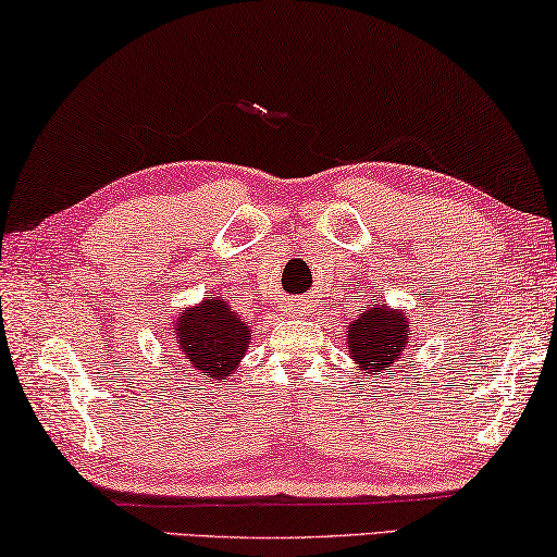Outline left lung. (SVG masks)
Returning <instances> with one entry per match:
<instances>
[{
	"label": "left lung",
	"mask_w": 557,
	"mask_h": 557,
	"mask_svg": "<svg viewBox=\"0 0 557 557\" xmlns=\"http://www.w3.org/2000/svg\"><path fill=\"white\" fill-rule=\"evenodd\" d=\"M413 327L416 320L401 308H392L384 300L379 304L374 298L372 306L347 323L349 359L364 376L386 372L401 362L413 337Z\"/></svg>",
	"instance_id": "obj_1"
}]
</instances>
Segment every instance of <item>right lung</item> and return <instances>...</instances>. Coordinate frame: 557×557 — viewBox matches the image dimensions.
I'll return each instance as SVG.
<instances>
[{"label": "right lung", "mask_w": 557, "mask_h": 557, "mask_svg": "<svg viewBox=\"0 0 557 557\" xmlns=\"http://www.w3.org/2000/svg\"><path fill=\"white\" fill-rule=\"evenodd\" d=\"M171 339L190 372L222 382L247 355L251 323L230 306L227 298L210 296L173 318Z\"/></svg>", "instance_id": "add662e5"}]
</instances>
